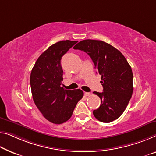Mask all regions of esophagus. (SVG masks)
<instances>
[{"mask_svg": "<svg viewBox=\"0 0 156 156\" xmlns=\"http://www.w3.org/2000/svg\"><path fill=\"white\" fill-rule=\"evenodd\" d=\"M84 95L86 96H89V95H91V93H88V92H85Z\"/></svg>", "mask_w": 156, "mask_h": 156, "instance_id": "esophagus-1", "label": "esophagus"}]
</instances>
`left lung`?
<instances>
[{"mask_svg":"<svg viewBox=\"0 0 156 156\" xmlns=\"http://www.w3.org/2000/svg\"><path fill=\"white\" fill-rule=\"evenodd\" d=\"M73 48L89 55L101 75L103 92H93L101 100L99 108L93 110L94 116L103 123L119 118L133 92V74L126 58L116 48L100 40H84Z\"/></svg>","mask_w":156,"mask_h":156,"instance_id":"obj_1","label":"left lung"}]
</instances>
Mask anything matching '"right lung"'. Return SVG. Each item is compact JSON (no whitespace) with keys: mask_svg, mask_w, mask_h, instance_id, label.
Instances as JSON below:
<instances>
[{"mask_svg":"<svg viewBox=\"0 0 156 156\" xmlns=\"http://www.w3.org/2000/svg\"><path fill=\"white\" fill-rule=\"evenodd\" d=\"M77 41L63 40L50 46L40 55L30 73L33 99L43 116L55 124L70 119L83 93L80 89L65 90L61 87L62 57Z\"/></svg>","mask_w":156,"mask_h":156,"instance_id":"right-lung-1","label":"right lung"}]
</instances>
